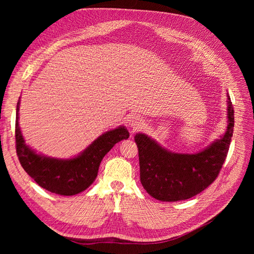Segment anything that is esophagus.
Wrapping results in <instances>:
<instances>
[{"label": "esophagus", "mask_w": 254, "mask_h": 254, "mask_svg": "<svg viewBox=\"0 0 254 254\" xmlns=\"http://www.w3.org/2000/svg\"><path fill=\"white\" fill-rule=\"evenodd\" d=\"M129 126L133 130H136L143 126V121L139 117H133L129 120Z\"/></svg>", "instance_id": "obj_1"}]
</instances>
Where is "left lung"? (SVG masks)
<instances>
[{
  "mask_svg": "<svg viewBox=\"0 0 254 254\" xmlns=\"http://www.w3.org/2000/svg\"><path fill=\"white\" fill-rule=\"evenodd\" d=\"M228 97V126L220 139L197 153H178L165 149L144 133H136L140 178L147 193L161 201H179L201 193L224 164L234 128V110Z\"/></svg>",
  "mask_w": 254,
  "mask_h": 254,
  "instance_id": "8db88e82",
  "label": "left lung"
}]
</instances>
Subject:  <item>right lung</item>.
<instances>
[{
	"label": "right lung",
	"mask_w": 254,
	"mask_h": 254,
	"mask_svg": "<svg viewBox=\"0 0 254 254\" xmlns=\"http://www.w3.org/2000/svg\"><path fill=\"white\" fill-rule=\"evenodd\" d=\"M19 105L16 118V148L20 163L32 178L52 193L72 196L81 193L94 182L99 164L113 146L129 137L125 126L107 131L92 143L77 157L56 159L38 153L25 144L19 127Z\"/></svg>",
	"instance_id": "right-lung-1"
}]
</instances>
